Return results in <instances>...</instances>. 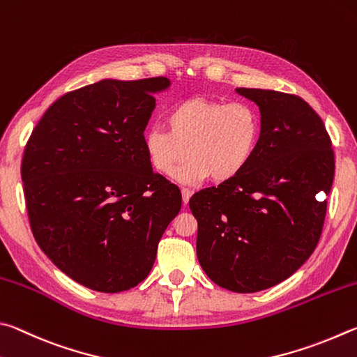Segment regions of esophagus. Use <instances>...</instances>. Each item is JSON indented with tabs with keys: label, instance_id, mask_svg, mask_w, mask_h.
<instances>
[{
	"label": "esophagus",
	"instance_id": "esophagus-1",
	"mask_svg": "<svg viewBox=\"0 0 357 357\" xmlns=\"http://www.w3.org/2000/svg\"><path fill=\"white\" fill-rule=\"evenodd\" d=\"M191 195H192V191H191V190H188V188H182V199H183V204H185V205L190 202Z\"/></svg>",
	"mask_w": 357,
	"mask_h": 357
}]
</instances>
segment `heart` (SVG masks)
Wrapping results in <instances>:
<instances>
[{"instance_id": "heart-1", "label": "heart", "mask_w": 357, "mask_h": 357, "mask_svg": "<svg viewBox=\"0 0 357 357\" xmlns=\"http://www.w3.org/2000/svg\"><path fill=\"white\" fill-rule=\"evenodd\" d=\"M167 130L152 125L144 133V150L156 172L178 182L201 183L213 178L229 182L252 161L261 137V117L248 102L192 97L174 106L166 116Z\"/></svg>"}]
</instances>
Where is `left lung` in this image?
I'll use <instances>...</instances> for the list:
<instances>
[{
    "label": "left lung",
    "mask_w": 357,
    "mask_h": 357,
    "mask_svg": "<svg viewBox=\"0 0 357 357\" xmlns=\"http://www.w3.org/2000/svg\"><path fill=\"white\" fill-rule=\"evenodd\" d=\"M235 91L259 106V149L235 178L196 192L190 208L205 274L222 289L254 293L289 279L315 251L334 180V152L320 116L303 98Z\"/></svg>",
    "instance_id": "8db88e82"
}]
</instances>
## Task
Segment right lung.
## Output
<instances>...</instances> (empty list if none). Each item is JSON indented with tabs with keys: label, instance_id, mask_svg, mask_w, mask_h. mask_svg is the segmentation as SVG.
<instances>
[{
	"label": "right lung",
	"instance_id": "1",
	"mask_svg": "<svg viewBox=\"0 0 357 357\" xmlns=\"http://www.w3.org/2000/svg\"><path fill=\"white\" fill-rule=\"evenodd\" d=\"M165 77L100 79L50 106L31 135L22 180L31 230L43 254L91 290L117 293L149 276L182 207L155 174L144 130Z\"/></svg>",
	"mask_w": 357,
	"mask_h": 357
}]
</instances>
